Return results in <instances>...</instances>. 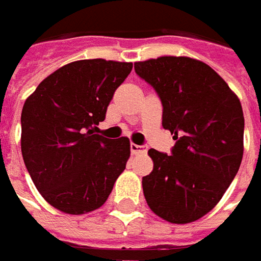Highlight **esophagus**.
Segmentation results:
<instances>
[{"label":"esophagus","mask_w":261,"mask_h":261,"mask_svg":"<svg viewBox=\"0 0 261 261\" xmlns=\"http://www.w3.org/2000/svg\"><path fill=\"white\" fill-rule=\"evenodd\" d=\"M146 145H136V144H130V151L132 154H145L146 152Z\"/></svg>","instance_id":"34e87169"}]
</instances>
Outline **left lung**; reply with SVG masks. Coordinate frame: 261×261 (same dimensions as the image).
Returning <instances> with one entry per match:
<instances>
[{
	"label": "left lung",
	"instance_id": "1",
	"mask_svg": "<svg viewBox=\"0 0 261 261\" xmlns=\"http://www.w3.org/2000/svg\"><path fill=\"white\" fill-rule=\"evenodd\" d=\"M135 72L155 90L163 127L175 145L148 154L154 170L142 177L146 203L171 224L206 215L238 173L244 151L243 107L209 65L186 56L135 62Z\"/></svg>",
	"mask_w": 261,
	"mask_h": 261
}]
</instances>
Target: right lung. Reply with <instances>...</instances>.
Segmentation results:
<instances>
[{"label":"right lung","mask_w":261,"mask_h":261,"mask_svg":"<svg viewBox=\"0 0 261 261\" xmlns=\"http://www.w3.org/2000/svg\"><path fill=\"white\" fill-rule=\"evenodd\" d=\"M130 62L84 59L45 78L21 112V154L47 203L71 215L98 209L130 155L127 138L94 134Z\"/></svg>","instance_id":"add662e5"}]
</instances>
